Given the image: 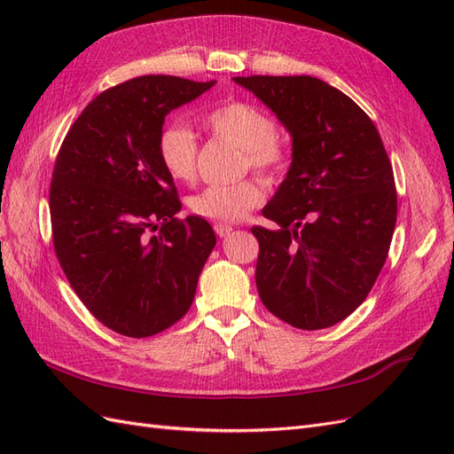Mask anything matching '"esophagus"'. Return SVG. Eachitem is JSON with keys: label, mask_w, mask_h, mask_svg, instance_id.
<instances>
[{"label": "esophagus", "mask_w": 454, "mask_h": 454, "mask_svg": "<svg viewBox=\"0 0 454 454\" xmlns=\"http://www.w3.org/2000/svg\"><path fill=\"white\" fill-rule=\"evenodd\" d=\"M214 231H215V235H217L219 239H225L227 235H231V232H232V227L227 225V223H215V225H214Z\"/></svg>", "instance_id": "obj_1"}]
</instances>
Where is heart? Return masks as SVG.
I'll list each match as a JSON object with an SVG mask.
<instances>
[{
  "mask_svg": "<svg viewBox=\"0 0 454 454\" xmlns=\"http://www.w3.org/2000/svg\"><path fill=\"white\" fill-rule=\"evenodd\" d=\"M202 125L214 138L242 149V168L280 177L292 164V151L278 140V122L265 109L248 102L219 104L202 117ZM159 159L176 182H193L197 176L199 142L195 132L180 122L159 134ZM263 187L254 177L235 184L208 185L189 199V210L214 222H239L263 202Z\"/></svg>",
  "mask_w": 454,
  "mask_h": 454,
  "instance_id": "b5f03b06",
  "label": "heart"
}]
</instances>
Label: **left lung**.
I'll list each match as a JSON object with an SVG mask.
<instances>
[{"label":"left lung","mask_w":454,"mask_h":454,"mask_svg":"<svg viewBox=\"0 0 454 454\" xmlns=\"http://www.w3.org/2000/svg\"><path fill=\"white\" fill-rule=\"evenodd\" d=\"M292 132L294 160L263 215L255 284L270 314L297 329L345 320L388 257L397 215L392 162L373 121L310 75L235 77Z\"/></svg>","instance_id":"8db88e82"}]
</instances>
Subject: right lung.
Returning a JSON list of instances; mask_svg holds the SVG:
<instances>
[{"label": "right lung", "instance_id": "1", "mask_svg": "<svg viewBox=\"0 0 454 454\" xmlns=\"http://www.w3.org/2000/svg\"><path fill=\"white\" fill-rule=\"evenodd\" d=\"M214 85L142 75L100 92L67 130L49 191L52 244L77 297L114 332L144 339L182 320L215 246L159 159L174 107Z\"/></svg>", "mask_w": 454, "mask_h": 454}]
</instances>
